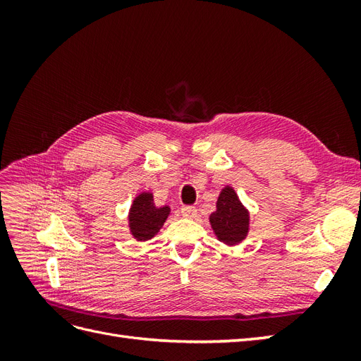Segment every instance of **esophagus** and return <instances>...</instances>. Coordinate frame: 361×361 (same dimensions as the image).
<instances>
[{
  "label": "esophagus",
  "instance_id": "obj_1",
  "mask_svg": "<svg viewBox=\"0 0 361 361\" xmlns=\"http://www.w3.org/2000/svg\"><path fill=\"white\" fill-rule=\"evenodd\" d=\"M180 214L187 218H194L195 215H197V209H195V206L185 204L180 207Z\"/></svg>",
  "mask_w": 361,
  "mask_h": 361
}]
</instances>
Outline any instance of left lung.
<instances>
[{
    "mask_svg": "<svg viewBox=\"0 0 361 361\" xmlns=\"http://www.w3.org/2000/svg\"><path fill=\"white\" fill-rule=\"evenodd\" d=\"M209 220L218 239L226 244H238L247 236L248 214L231 187L221 191L216 202V211Z\"/></svg>",
    "mask_w": 361,
    "mask_h": 361,
    "instance_id": "1",
    "label": "left lung"
}]
</instances>
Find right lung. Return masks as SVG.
<instances>
[{"instance_id":"right-lung-1","label":"right lung","mask_w":361,"mask_h":361,"mask_svg":"<svg viewBox=\"0 0 361 361\" xmlns=\"http://www.w3.org/2000/svg\"><path fill=\"white\" fill-rule=\"evenodd\" d=\"M170 214L169 206L157 207L154 204V197L149 192L140 194L134 200L129 212V227L133 235L138 241H146L155 233H158L164 221Z\"/></svg>"}]
</instances>
